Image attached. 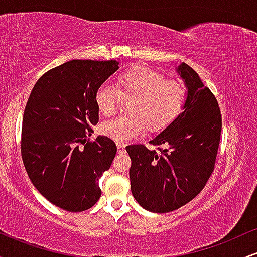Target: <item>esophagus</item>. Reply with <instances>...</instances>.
I'll use <instances>...</instances> for the list:
<instances>
[{
  "mask_svg": "<svg viewBox=\"0 0 257 257\" xmlns=\"http://www.w3.org/2000/svg\"><path fill=\"white\" fill-rule=\"evenodd\" d=\"M117 149H118L119 153H124L125 152V145L123 143H117Z\"/></svg>",
  "mask_w": 257,
  "mask_h": 257,
  "instance_id": "1",
  "label": "esophagus"
}]
</instances>
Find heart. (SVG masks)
Returning a JSON list of instances; mask_svg holds the SVG:
<instances>
[{
	"mask_svg": "<svg viewBox=\"0 0 257 257\" xmlns=\"http://www.w3.org/2000/svg\"><path fill=\"white\" fill-rule=\"evenodd\" d=\"M122 96L133 98L128 112L131 114L106 119L100 131L116 141H126L140 137L146 125L150 131H159L169 124L181 111L186 100L182 84L167 81L149 69H135L126 72L116 85L105 82L95 93L99 111L111 114L118 107Z\"/></svg>",
	"mask_w": 257,
	"mask_h": 257,
	"instance_id": "obj_1",
	"label": "heart"
}]
</instances>
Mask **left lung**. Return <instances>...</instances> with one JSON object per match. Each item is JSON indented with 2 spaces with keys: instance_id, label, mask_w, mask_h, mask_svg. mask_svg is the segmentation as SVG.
I'll list each match as a JSON object with an SVG mask.
<instances>
[{
  "instance_id": "8db88e82",
  "label": "left lung",
  "mask_w": 257,
  "mask_h": 257,
  "mask_svg": "<svg viewBox=\"0 0 257 257\" xmlns=\"http://www.w3.org/2000/svg\"><path fill=\"white\" fill-rule=\"evenodd\" d=\"M176 71L184 79L187 98L184 111L150 144L125 147L132 159V193L152 213H169L187 204L214 172L219 149L221 112L217 100L192 67L182 63Z\"/></svg>"
}]
</instances>
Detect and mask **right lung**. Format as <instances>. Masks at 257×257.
I'll list each match as a JSON object with an SVG mask.
<instances>
[{"label":"right lung","mask_w":257,"mask_h":257,"mask_svg":"<svg viewBox=\"0 0 257 257\" xmlns=\"http://www.w3.org/2000/svg\"><path fill=\"white\" fill-rule=\"evenodd\" d=\"M119 69L116 60H70L38 78L26 102L22 158L32 185L58 208L78 213L101 196L99 179L110 169L117 146L99 135L98 88Z\"/></svg>","instance_id":"right-lung-1"}]
</instances>
